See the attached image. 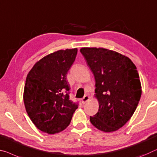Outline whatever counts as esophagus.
Here are the masks:
<instances>
[{
  "mask_svg": "<svg viewBox=\"0 0 157 157\" xmlns=\"http://www.w3.org/2000/svg\"><path fill=\"white\" fill-rule=\"evenodd\" d=\"M89 96L88 95H85L84 96V97L82 98V103L83 104H85L87 101H88L89 100Z\"/></svg>",
  "mask_w": 157,
  "mask_h": 157,
  "instance_id": "1",
  "label": "esophagus"
}]
</instances>
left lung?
<instances>
[{"mask_svg": "<svg viewBox=\"0 0 157 157\" xmlns=\"http://www.w3.org/2000/svg\"><path fill=\"white\" fill-rule=\"evenodd\" d=\"M80 51L95 80L96 114L90 121L98 130L117 131L131 119L138 105L142 87L136 65L128 57L102 48H82Z\"/></svg>", "mask_w": 157, "mask_h": 157, "instance_id": "left-lung-1", "label": "left lung"}]
</instances>
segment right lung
<instances>
[{"mask_svg": "<svg viewBox=\"0 0 157 157\" xmlns=\"http://www.w3.org/2000/svg\"><path fill=\"white\" fill-rule=\"evenodd\" d=\"M77 48L59 50L38 61L26 76L23 99L31 121L40 131L55 134L70 124L78 104L69 100L67 74Z\"/></svg>", "mask_w": 157, "mask_h": 157, "instance_id": "right-lung-1", "label": "right lung"}]
</instances>
